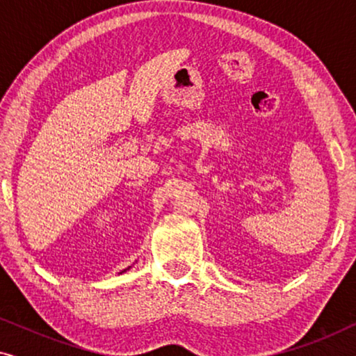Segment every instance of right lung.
I'll return each mask as SVG.
<instances>
[{"mask_svg":"<svg viewBox=\"0 0 356 356\" xmlns=\"http://www.w3.org/2000/svg\"><path fill=\"white\" fill-rule=\"evenodd\" d=\"M128 269H129V267H128ZM128 269H124L123 272H126V270H128ZM123 272H120V274H123Z\"/></svg>","mask_w":356,"mask_h":356,"instance_id":"obj_1","label":"right lung"}]
</instances>
